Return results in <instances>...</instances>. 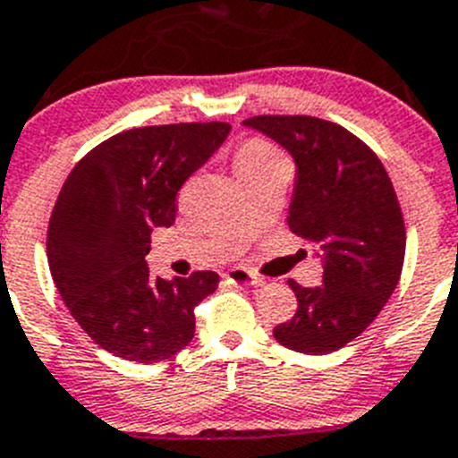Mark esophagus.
Wrapping results in <instances>:
<instances>
[{"label":"esophagus","instance_id":"1","mask_svg":"<svg viewBox=\"0 0 458 458\" xmlns=\"http://www.w3.org/2000/svg\"><path fill=\"white\" fill-rule=\"evenodd\" d=\"M225 282L234 284V287H258L262 284V277L255 276L249 268H233V271L225 273Z\"/></svg>","mask_w":458,"mask_h":458}]
</instances>
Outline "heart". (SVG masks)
Wrapping results in <instances>:
<instances>
[{
  "instance_id": "b5f03b06",
  "label": "heart",
  "mask_w": 458,
  "mask_h": 458,
  "mask_svg": "<svg viewBox=\"0 0 458 458\" xmlns=\"http://www.w3.org/2000/svg\"><path fill=\"white\" fill-rule=\"evenodd\" d=\"M280 157V153L271 147L264 140H249L246 144H242V148L234 156V169H249V166H258L264 165V162H271Z\"/></svg>"
}]
</instances>
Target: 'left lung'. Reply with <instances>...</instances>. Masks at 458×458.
I'll return each instance as SVG.
<instances>
[{"label": "left lung", "mask_w": 458, "mask_h": 458, "mask_svg": "<svg viewBox=\"0 0 458 458\" xmlns=\"http://www.w3.org/2000/svg\"><path fill=\"white\" fill-rule=\"evenodd\" d=\"M243 126L293 156L289 228L323 258L320 287L289 280L298 310L273 336L296 352H335L373 323L403 273L407 230L391 178L373 148L335 122L258 114Z\"/></svg>", "instance_id": "1"}]
</instances>
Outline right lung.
I'll return each instance as SVG.
<instances>
[{
	"instance_id": "right-lung-1",
	"label": "right lung",
	"mask_w": 458,
	"mask_h": 458,
	"mask_svg": "<svg viewBox=\"0 0 458 458\" xmlns=\"http://www.w3.org/2000/svg\"><path fill=\"white\" fill-rule=\"evenodd\" d=\"M230 123L132 128L94 147L72 169L47 230L49 271L76 323L114 357L156 364L194 339V307L219 276L153 280V228L176 221L182 182L228 138Z\"/></svg>"
}]
</instances>
